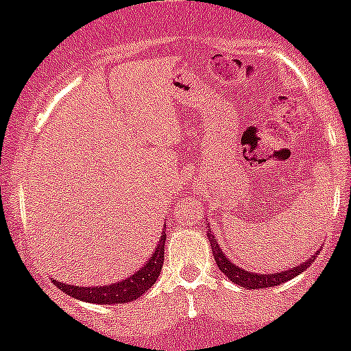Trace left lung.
I'll use <instances>...</instances> for the list:
<instances>
[{
	"instance_id": "left-lung-1",
	"label": "left lung",
	"mask_w": 351,
	"mask_h": 351,
	"mask_svg": "<svg viewBox=\"0 0 351 351\" xmlns=\"http://www.w3.org/2000/svg\"><path fill=\"white\" fill-rule=\"evenodd\" d=\"M208 237H209V243H211V247H213V256H215V261L217 264V267H219L221 272L226 274V277L229 280H232L234 284L241 285V287L244 289H264V287H274V285H279L282 282H287L293 279L295 276H299L305 271V269L310 267V264L315 261L317 254L320 251H317L315 256H312L310 259H307V263L297 265V267H291L289 271H282V272H277V274H254V272H249V271H244L243 267H237L234 263H231V261L228 259L226 256H224L223 251L219 249V245H217V241L215 239V234H213L211 231H208Z\"/></svg>"
}]
</instances>
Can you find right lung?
Masks as SVG:
<instances>
[{"mask_svg": "<svg viewBox=\"0 0 351 351\" xmlns=\"http://www.w3.org/2000/svg\"><path fill=\"white\" fill-rule=\"evenodd\" d=\"M165 239L167 234H162V239L156 244L155 252L152 254L150 261L143 265L140 271H136L134 276L127 277L122 282H115V284L107 285V287H79V285L62 284L59 280L54 282L56 287L60 291L69 293L74 299L92 302V304H125V302H132L138 297H142L145 291L152 287L158 279L160 271L163 267L165 261Z\"/></svg>", "mask_w": 351, "mask_h": 351, "instance_id": "1", "label": "right lung"}]
</instances>
